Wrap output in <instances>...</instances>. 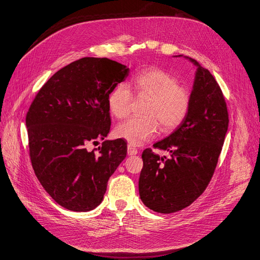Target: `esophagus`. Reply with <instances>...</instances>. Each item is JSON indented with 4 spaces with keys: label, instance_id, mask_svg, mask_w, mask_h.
Segmentation results:
<instances>
[{
    "label": "esophagus",
    "instance_id": "esophagus-1",
    "mask_svg": "<svg viewBox=\"0 0 260 260\" xmlns=\"http://www.w3.org/2000/svg\"><path fill=\"white\" fill-rule=\"evenodd\" d=\"M138 153V151H137V149L134 147L133 145H128L127 146V154L128 155H136Z\"/></svg>",
    "mask_w": 260,
    "mask_h": 260
}]
</instances>
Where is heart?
<instances>
[{
	"label": "heart",
	"instance_id": "obj_1",
	"mask_svg": "<svg viewBox=\"0 0 260 260\" xmlns=\"http://www.w3.org/2000/svg\"><path fill=\"white\" fill-rule=\"evenodd\" d=\"M137 96H147L143 117H133L115 127V135L140 146L155 137L159 125L164 132L177 128L189 111L191 96L176 77L159 67L137 74L128 83ZM133 93L126 84L115 85L108 95V107L115 118H125L132 109Z\"/></svg>",
	"mask_w": 260,
	"mask_h": 260
}]
</instances>
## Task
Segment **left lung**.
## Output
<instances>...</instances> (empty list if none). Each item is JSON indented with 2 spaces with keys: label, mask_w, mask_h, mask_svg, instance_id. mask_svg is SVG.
<instances>
[{
  "label": "left lung",
  "mask_w": 260,
  "mask_h": 260,
  "mask_svg": "<svg viewBox=\"0 0 260 260\" xmlns=\"http://www.w3.org/2000/svg\"><path fill=\"white\" fill-rule=\"evenodd\" d=\"M198 66L185 120L167 138L153 145L170 153L161 157L150 148L142 152L139 177L142 203L158 213L188 207L204 193L217 165L228 128L225 98L211 73Z\"/></svg>",
  "instance_id": "1"
}]
</instances>
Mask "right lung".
<instances>
[{
	"label": "right lung",
	"mask_w": 260,
	"mask_h": 260,
	"mask_svg": "<svg viewBox=\"0 0 260 260\" xmlns=\"http://www.w3.org/2000/svg\"><path fill=\"white\" fill-rule=\"evenodd\" d=\"M107 57H82L48 80L26 113L28 152L37 179L55 203L86 212L98 207L111 175L126 157L123 139L105 140L110 131L108 95L128 76Z\"/></svg>",
	"instance_id": "right-lung-1"
}]
</instances>
